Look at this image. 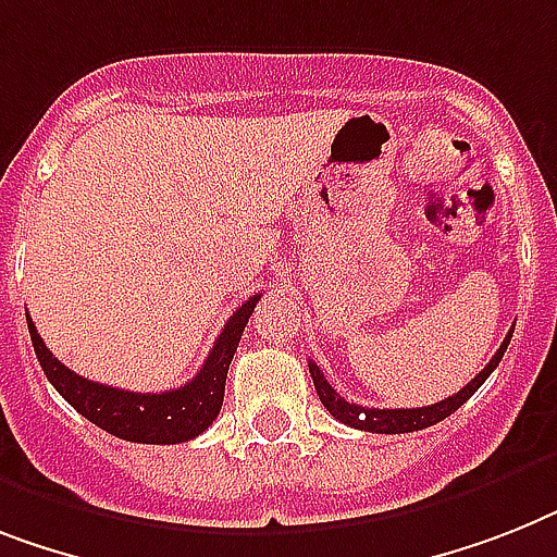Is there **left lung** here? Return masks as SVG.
<instances>
[{
  "label": "left lung",
  "mask_w": 557,
  "mask_h": 557,
  "mask_svg": "<svg viewBox=\"0 0 557 557\" xmlns=\"http://www.w3.org/2000/svg\"><path fill=\"white\" fill-rule=\"evenodd\" d=\"M512 330L507 333V338H504V344L498 347V352L490 358V364L478 372L475 379H472L467 387L458 389V393L449 395V398H444V401L430 404V407H416V410H375V407L350 404L347 398H342V395L330 387V381L324 379V372L312 364V361H310V375H312V384H315V393H319L321 404L327 407V412L335 418V421H342V424L352 426V430H364V433H384V435L416 433V430L433 426V424H438V421H444L447 416H453V412L458 410L463 401H467V398H472V395H475V389L481 387V384H484V381L493 375L495 367L500 364V358H504V352H507V347H509V338H512Z\"/></svg>",
  "instance_id": "obj_1"
}]
</instances>
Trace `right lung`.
I'll use <instances>...</instances> for the list:
<instances>
[{
	"instance_id": "add662e5",
	"label": "right lung",
	"mask_w": 557,
	"mask_h": 557,
	"mask_svg": "<svg viewBox=\"0 0 557 557\" xmlns=\"http://www.w3.org/2000/svg\"><path fill=\"white\" fill-rule=\"evenodd\" d=\"M259 298L261 296L247 298L245 305L230 315L222 335L215 338L213 350L196 372V379L168 393H127V389L82 379L45 347L30 315H27V330H30L36 358L48 381L79 416L102 426L104 433L133 441V444H182L205 433L222 410L230 361L236 356L247 319L256 310Z\"/></svg>"
}]
</instances>
